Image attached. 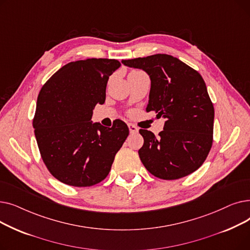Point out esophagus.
<instances>
[{"label": "esophagus", "instance_id": "obj_1", "mask_svg": "<svg viewBox=\"0 0 250 250\" xmlns=\"http://www.w3.org/2000/svg\"><path fill=\"white\" fill-rule=\"evenodd\" d=\"M128 128H129V133L130 134H137L139 132V128L135 125H132V124H128Z\"/></svg>", "mask_w": 250, "mask_h": 250}]
</instances>
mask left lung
I'll use <instances>...</instances> for the list:
<instances>
[{
  "instance_id": "obj_1",
  "label": "left lung",
  "mask_w": 250,
  "mask_h": 250,
  "mask_svg": "<svg viewBox=\"0 0 250 250\" xmlns=\"http://www.w3.org/2000/svg\"><path fill=\"white\" fill-rule=\"evenodd\" d=\"M129 68L145 71L151 80L146 111L166 118L158 137L140 129L142 163L154 176L172 180L199 169L212 148L214 106L202 76L169 55L124 60Z\"/></svg>"
}]
</instances>
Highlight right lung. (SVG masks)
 Masks as SVG:
<instances>
[{
  "label": "right lung",
  "mask_w": 250,
  "mask_h": 250,
  "mask_svg": "<svg viewBox=\"0 0 250 250\" xmlns=\"http://www.w3.org/2000/svg\"><path fill=\"white\" fill-rule=\"evenodd\" d=\"M117 60L87 59L64 64L43 85L37 98L34 134L51 175L68 186L97 185L110 171L128 127L115 120L111 127L91 118L103 104Z\"/></svg>",
  "instance_id": "add662e5"
}]
</instances>
